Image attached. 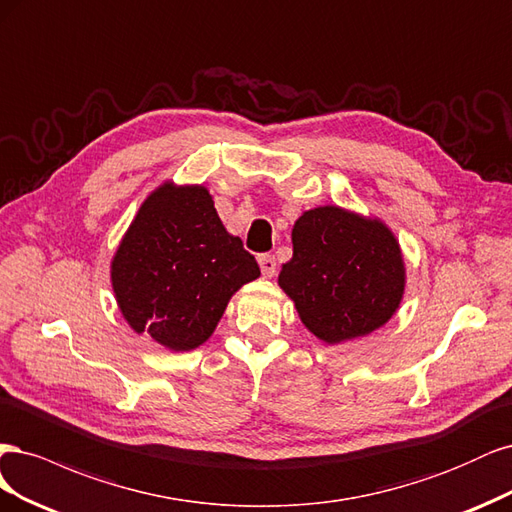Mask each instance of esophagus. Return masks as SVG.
I'll list each match as a JSON object with an SVG mask.
<instances>
[{"instance_id":"esophagus-1","label":"esophagus","mask_w":512,"mask_h":512,"mask_svg":"<svg viewBox=\"0 0 512 512\" xmlns=\"http://www.w3.org/2000/svg\"><path fill=\"white\" fill-rule=\"evenodd\" d=\"M259 268H261V274L266 276V278L274 276V272H276V259H274V255H259Z\"/></svg>"}]
</instances>
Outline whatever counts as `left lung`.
I'll return each instance as SVG.
<instances>
[{
	"instance_id": "obj_1",
	"label": "left lung",
	"mask_w": 512,
	"mask_h": 512,
	"mask_svg": "<svg viewBox=\"0 0 512 512\" xmlns=\"http://www.w3.org/2000/svg\"><path fill=\"white\" fill-rule=\"evenodd\" d=\"M291 240L278 285L317 338L353 340L391 319L404 293V263L381 221L323 206L295 221Z\"/></svg>"
}]
</instances>
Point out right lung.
I'll return each mask as SVG.
<instances>
[{
	"instance_id": "obj_1",
	"label": "right lung",
	"mask_w": 512,
	"mask_h": 512,
	"mask_svg": "<svg viewBox=\"0 0 512 512\" xmlns=\"http://www.w3.org/2000/svg\"><path fill=\"white\" fill-rule=\"evenodd\" d=\"M259 274L242 240L225 232L204 187H159L112 261L123 317L172 351L206 342L229 298Z\"/></svg>"
}]
</instances>
